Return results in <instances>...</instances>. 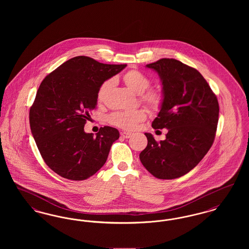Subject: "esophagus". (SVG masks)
Returning <instances> with one entry per match:
<instances>
[{
  "label": "esophagus",
  "mask_w": 249,
  "mask_h": 249,
  "mask_svg": "<svg viewBox=\"0 0 249 249\" xmlns=\"http://www.w3.org/2000/svg\"><path fill=\"white\" fill-rule=\"evenodd\" d=\"M120 135H121V137H123V138H125V139H128V138H130V137H131V133H129V132H121L120 133Z\"/></svg>",
  "instance_id": "34e87169"
}]
</instances>
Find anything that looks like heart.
<instances>
[{"mask_svg":"<svg viewBox=\"0 0 249 249\" xmlns=\"http://www.w3.org/2000/svg\"><path fill=\"white\" fill-rule=\"evenodd\" d=\"M125 85L137 94H141L140 100L144 106L152 111H159L164 103V95L159 89H146L150 86V79L142 71L132 69L126 71L122 76ZM114 86V79L109 78L101 84L97 91V100L99 103H104L107 95ZM146 119V112L143 109L134 111H118L112 113L108 117V122L122 130H133L139 123Z\"/></svg>","mask_w":249,"mask_h":249,"instance_id":"obj_1","label":"heart"}]
</instances>
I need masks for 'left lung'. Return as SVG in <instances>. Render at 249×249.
<instances>
[{"label":"left lung","instance_id":"left-lung-1","mask_svg":"<svg viewBox=\"0 0 249 249\" xmlns=\"http://www.w3.org/2000/svg\"><path fill=\"white\" fill-rule=\"evenodd\" d=\"M146 67L158 72L164 95L152 127L168 132L160 142L145 132L147 145L139 158L155 178H180L211 148L218 122V102L201 73L178 59H159Z\"/></svg>","mask_w":249,"mask_h":249}]
</instances>
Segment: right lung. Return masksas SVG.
<instances>
[{
  "label": "right lung",
  "instance_id": "add662e5",
  "mask_svg": "<svg viewBox=\"0 0 249 249\" xmlns=\"http://www.w3.org/2000/svg\"><path fill=\"white\" fill-rule=\"evenodd\" d=\"M126 66L78 56L42 81L30 109V126L43 160L60 177L85 180L106 163L119 130L105 126L94 136L85 132L84 126L97 106L101 84Z\"/></svg>",
  "mask_w": 249,
  "mask_h": 249
}]
</instances>
